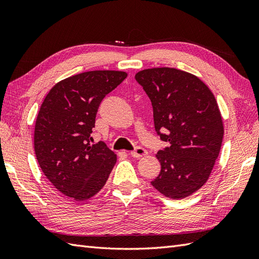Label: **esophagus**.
<instances>
[{"label":"esophagus","instance_id":"obj_1","mask_svg":"<svg viewBox=\"0 0 259 259\" xmlns=\"http://www.w3.org/2000/svg\"><path fill=\"white\" fill-rule=\"evenodd\" d=\"M130 154L133 156V158H142V156L147 154V150L142 147H137L134 151H131Z\"/></svg>","mask_w":259,"mask_h":259}]
</instances>
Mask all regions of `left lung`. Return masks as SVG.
Here are the masks:
<instances>
[{
    "mask_svg": "<svg viewBox=\"0 0 259 259\" xmlns=\"http://www.w3.org/2000/svg\"><path fill=\"white\" fill-rule=\"evenodd\" d=\"M135 79L151 100L156 133L169 143L155 154L161 171L151 185L173 200L189 197L207 182L221 151L224 123L214 94L175 68L145 69Z\"/></svg>",
    "mask_w": 259,
    "mask_h": 259,
    "instance_id": "obj_1",
    "label": "left lung"
}]
</instances>
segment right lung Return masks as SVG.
Returning a JSON list of instances; mask_svg holds the SVG:
<instances>
[{
	"label": "right lung",
	"instance_id": "obj_1",
	"mask_svg": "<svg viewBox=\"0 0 259 259\" xmlns=\"http://www.w3.org/2000/svg\"><path fill=\"white\" fill-rule=\"evenodd\" d=\"M127 73L95 70L55 84L34 127V151L44 175L58 191L84 201L101 190L116 162L105 143L91 145L98 107Z\"/></svg>",
	"mask_w": 259,
	"mask_h": 259
}]
</instances>
